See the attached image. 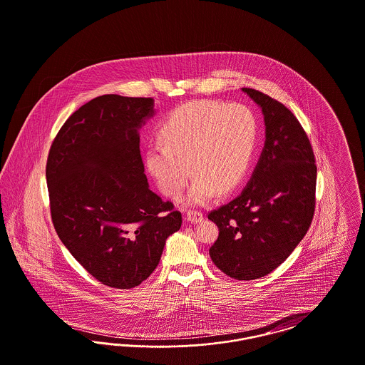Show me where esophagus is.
I'll return each instance as SVG.
<instances>
[{
	"instance_id": "obj_1",
	"label": "esophagus",
	"mask_w": 365,
	"mask_h": 365,
	"mask_svg": "<svg viewBox=\"0 0 365 365\" xmlns=\"http://www.w3.org/2000/svg\"><path fill=\"white\" fill-rule=\"evenodd\" d=\"M187 220L191 222V223H200V222L204 220V213L200 212V210L190 209V210L187 212Z\"/></svg>"
}]
</instances>
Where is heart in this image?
Masks as SVG:
<instances>
[{"mask_svg": "<svg viewBox=\"0 0 365 365\" xmlns=\"http://www.w3.org/2000/svg\"><path fill=\"white\" fill-rule=\"evenodd\" d=\"M146 152V167L160 191L175 198L195 174L187 200L209 201L241 182L256 146L257 120L245 105L194 101L173 110ZM192 168L190 170V168Z\"/></svg>", "mask_w": 365, "mask_h": 365, "instance_id": "b5f03b06", "label": "heart"}]
</instances>
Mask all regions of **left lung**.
<instances>
[{
    "mask_svg": "<svg viewBox=\"0 0 365 365\" xmlns=\"http://www.w3.org/2000/svg\"><path fill=\"white\" fill-rule=\"evenodd\" d=\"M242 90L260 105L265 143L242 194L209 212L208 219L219 227L209 256L230 278L253 280L278 268L309 230L317 168L294 113L259 90Z\"/></svg>",
    "mask_w": 365,
    "mask_h": 365,
    "instance_id": "left-lung-1",
    "label": "left lung"
}]
</instances>
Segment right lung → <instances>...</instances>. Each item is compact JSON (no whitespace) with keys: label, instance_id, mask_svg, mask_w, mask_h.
Segmentation results:
<instances>
[{"label":"right lung","instance_id":"1","mask_svg":"<svg viewBox=\"0 0 365 365\" xmlns=\"http://www.w3.org/2000/svg\"><path fill=\"white\" fill-rule=\"evenodd\" d=\"M153 98L105 94L75 110L53 139L46 182L53 226L75 260L105 286L150 277L182 226L171 201L149 189L138 130Z\"/></svg>","mask_w":365,"mask_h":365}]
</instances>
